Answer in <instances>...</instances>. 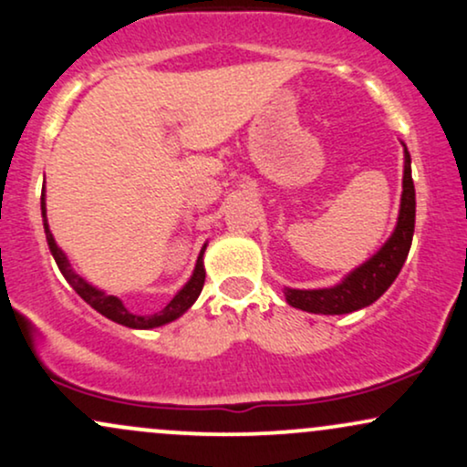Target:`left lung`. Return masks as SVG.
Listing matches in <instances>:
<instances>
[{"label":"left lung","mask_w":467,"mask_h":467,"mask_svg":"<svg viewBox=\"0 0 467 467\" xmlns=\"http://www.w3.org/2000/svg\"><path fill=\"white\" fill-rule=\"evenodd\" d=\"M401 147H404V178H401L398 223H395L390 237L384 241L382 248L375 252L371 259L351 270L336 285L318 289H283L285 301L292 307L325 316L351 314L368 307L393 285L406 256H409L412 233H415V184H412L410 175V153L404 142H401Z\"/></svg>","instance_id":"left-lung-1"}]
</instances>
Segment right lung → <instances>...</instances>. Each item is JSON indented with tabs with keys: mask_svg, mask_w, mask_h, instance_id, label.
<instances>
[{
	"mask_svg": "<svg viewBox=\"0 0 467 467\" xmlns=\"http://www.w3.org/2000/svg\"><path fill=\"white\" fill-rule=\"evenodd\" d=\"M41 217H44V230H46L47 248H50L52 256H55V261H57L58 270H61V275L66 276V281L74 287V292H77L85 303L92 305L96 312L103 314L105 318L114 320V323H118V325H125V327H130V329H155V327L169 325V323H173V320H178L184 312H189L191 305L195 303L197 296L202 294L203 281H206V270H203V252H206L208 244L202 245L200 256H197L195 270H192L191 278L184 283V287H182L180 292L175 294L173 298H171L169 305H166L162 312L151 314V316H140V314L130 312V309L125 307V303H122L118 296H114V294H107L105 289H99L96 285H92L89 281H85L83 276L77 275V272H74V267H72V264H69L67 254L61 248H58L55 237H52V233H50V226H47L46 191H44V195H41Z\"/></svg>",
	"mask_w": 467,
	"mask_h": 467,
	"instance_id": "right-lung-1",
	"label": "right lung"
}]
</instances>
